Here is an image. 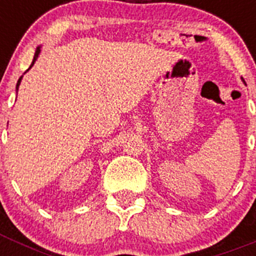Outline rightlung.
I'll use <instances>...</instances> for the list:
<instances>
[{"mask_svg": "<svg viewBox=\"0 0 256 256\" xmlns=\"http://www.w3.org/2000/svg\"><path fill=\"white\" fill-rule=\"evenodd\" d=\"M40 47H38V48H37V51H36V54H34V58H33V61H32V64H30V66H29V68H32V66H33V64H34V62H36V60H37L38 55H40ZM22 76H20V78H19V80H18V84H16V91H18V90H19V84H20V82H22Z\"/></svg>", "mask_w": 256, "mask_h": 256, "instance_id": "obj_1", "label": "right lung"}]
</instances>
